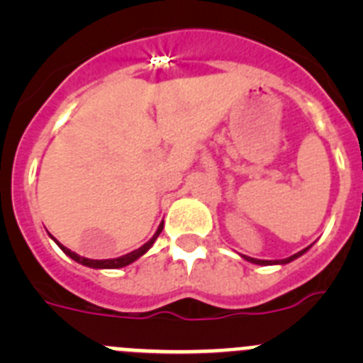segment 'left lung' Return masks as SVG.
Segmentation results:
<instances>
[{
  "label": "left lung",
  "instance_id": "left-lung-1",
  "mask_svg": "<svg viewBox=\"0 0 363 363\" xmlns=\"http://www.w3.org/2000/svg\"><path fill=\"white\" fill-rule=\"evenodd\" d=\"M311 247H306V249H301L300 252H296V255L289 256V258H284V259H258V258H251V256H242L243 259H247V262H251V264H256V265H285V264H291L293 259L300 258L303 252L309 251Z\"/></svg>",
  "mask_w": 363,
  "mask_h": 363
}]
</instances>
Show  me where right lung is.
Segmentation results:
<instances>
[{
  "label": "right lung",
  "instance_id": "right-lung-1",
  "mask_svg": "<svg viewBox=\"0 0 363 363\" xmlns=\"http://www.w3.org/2000/svg\"><path fill=\"white\" fill-rule=\"evenodd\" d=\"M162 230H163V221H162V223H160L158 230L154 233L152 238H150L147 243H143V245L140 247V249H136V251L129 252V255L120 256V258H108V259H91V258H83V256L76 255V252H72V251H70V249H67L65 245H62V243L57 242L56 238H52V240L57 243V247H60V249H62V251L65 252L67 256H69V258H72L74 262H78V264L85 265V267H91V269H120V267H125V265L133 264V262H136L138 258H142V256L145 255L147 251H149L150 247H152V243L156 242V238H158L160 233H162Z\"/></svg>",
  "mask_w": 363,
  "mask_h": 363
}]
</instances>
